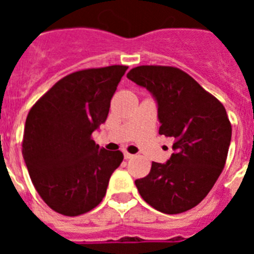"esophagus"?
I'll return each mask as SVG.
<instances>
[{
  "mask_svg": "<svg viewBox=\"0 0 254 254\" xmlns=\"http://www.w3.org/2000/svg\"><path fill=\"white\" fill-rule=\"evenodd\" d=\"M123 155H125V159H131V158H133V155L129 154V152H127V151L123 152Z\"/></svg>",
  "mask_w": 254,
  "mask_h": 254,
  "instance_id": "obj_1",
  "label": "esophagus"
}]
</instances>
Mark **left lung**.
I'll list each match as a JSON object with an SVG mask.
<instances>
[{
	"label": "left lung",
	"instance_id": "8db88e82",
	"mask_svg": "<svg viewBox=\"0 0 254 254\" xmlns=\"http://www.w3.org/2000/svg\"><path fill=\"white\" fill-rule=\"evenodd\" d=\"M127 77L151 94L158 105L159 133L174 140L169 160L152 161L149 174L134 185L155 210L185 212L207 196L224 169L232 140L225 108L176 67H134Z\"/></svg>",
	"mask_w": 254,
	"mask_h": 254
}]
</instances>
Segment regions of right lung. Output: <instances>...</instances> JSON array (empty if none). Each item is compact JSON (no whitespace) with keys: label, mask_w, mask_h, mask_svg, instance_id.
<instances>
[{"label":"right lung","mask_w":254,"mask_h":254,"mask_svg":"<svg viewBox=\"0 0 254 254\" xmlns=\"http://www.w3.org/2000/svg\"><path fill=\"white\" fill-rule=\"evenodd\" d=\"M127 66L77 71L61 78L26 117L22 156L31 182L56 212L77 216L102 202L123 160L91 140L107 121Z\"/></svg>","instance_id":"add662e5"}]
</instances>
